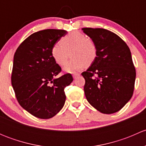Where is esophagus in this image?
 <instances>
[{
	"instance_id": "1",
	"label": "esophagus",
	"mask_w": 146,
	"mask_h": 146,
	"mask_svg": "<svg viewBox=\"0 0 146 146\" xmlns=\"http://www.w3.org/2000/svg\"><path fill=\"white\" fill-rule=\"evenodd\" d=\"M78 76H80V73H74V74H73V78H77Z\"/></svg>"
}]
</instances>
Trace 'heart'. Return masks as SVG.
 <instances>
[{"mask_svg":"<svg viewBox=\"0 0 146 146\" xmlns=\"http://www.w3.org/2000/svg\"><path fill=\"white\" fill-rule=\"evenodd\" d=\"M71 53L72 58L65 65L64 70L74 73L90 66L98 56V47L91 38L78 31H73L61 38V44H55L51 48V56L59 66L66 64Z\"/></svg>","mask_w":146,"mask_h":146,"instance_id":"1","label":"heart"}]
</instances>
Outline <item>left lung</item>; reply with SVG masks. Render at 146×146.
<instances>
[{
  "instance_id": "1",
  "label": "left lung",
  "mask_w": 146,
  "mask_h": 146,
  "mask_svg": "<svg viewBox=\"0 0 146 146\" xmlns=\"http://www.w3.org/2000/svg\"><path fill=\"white\" fill-rule=\"evenodd\" d=\"M96 44L95 61L82 73L88 102L103 114L119 111L131 98L136 70L127 44L114 32L102 28H82Z\"/></svg>"
}]
</instances>
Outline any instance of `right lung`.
Here are the masks:
<instances>
[{"mask_svg": "<svg viewBox=\"0 0 146 146\" xmlns=\"http://www.w3.org/2000/svg\"><path fill=\"white\" fill-rule=\"evenodd\" d=\"M67 33L54 29L35 32L15 53L12 86L20 106L37 118L59 112L66 101L64 88L73 81L69 73L56 78L61 68L51 56L53 46Z\"/></svg>", "mask_w": 146, "mask_h": 146, "instance_id": "add662e5", "label": "right lung"}]
</instances>
